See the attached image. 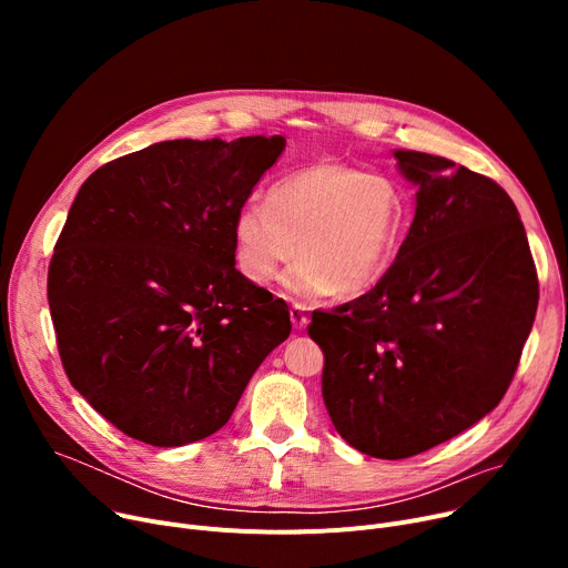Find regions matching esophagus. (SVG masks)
<instances>
[{"instance_id": "1", "label": "esophagus", "mask_w": 568, "mask_h": 568, "mask_svg": "<svg viewBox=\"0 0 568 568\" xmlns=\"http://www.w3.org/2000/svg\"><path fill=\"white\" fill-rule=\"evenodd\" d=\"M290 320H292V326H294L296 332L306 329V324H308V315H306V308H304V306H300V304H294V306L290 308Z\"/></svg>"}]
</instances>
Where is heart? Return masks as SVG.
I'll list each match as a JSON object with an SVG mask.
<instances>
[{"instance_id": "b5f03b06", "label": "heart", "mask_w": 568, "mask_h": 568, "mask_svg": "<svg viewBox=\"0 0 568 568\" xmlns=\"http://www.w3.org/2000/svg\"><path fill=\"white\" fill-rule=\"evenodd\" d=\"M409 230V200L398 179L341 161H317L283 176L268 202L248 200L232 223L234 257L255 283L285 274L300 296L362 294L396 264Z\"/></svg>"}]
</instances>
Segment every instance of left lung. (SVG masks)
<instances>
[{
	"label": "left lung",
	"instance_id": "obj_1",
	"mask_svg": "<svg viewBox=\"0 0 568 568\" xmlns=\"http://www.w3.org/2000/svg\"><path fill=\"white\" fill-rule=\"evenodd\" d=\"M416 214L392 272L359 300L315 311L322 398L356 452L400 460L495 409L531 332L539 278L518 209L493 179L396 149Z\"/></svg>",
	"mask_w": 568,
	"mask_h": 568
}]
</instances>
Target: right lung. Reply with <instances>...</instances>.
<instances>
[{
    "label": "right lung",
    "mask_w": 568,
    "mask_h": 568,
    "mask_svg": "<svg viewBox=\"0 0 568 568\" xmlns=\"http://www.w3.org/2000/svg\"><path fill=\"white\" fill-rule=\"evenodd\" d=\"M283 135L168 140L87 176L48 268L64 371L124 435L182 446L227 424L292 332L234 266L232 223Z\"/></svg>",
    "instance_id": "obj_1"
}]
</instances>
